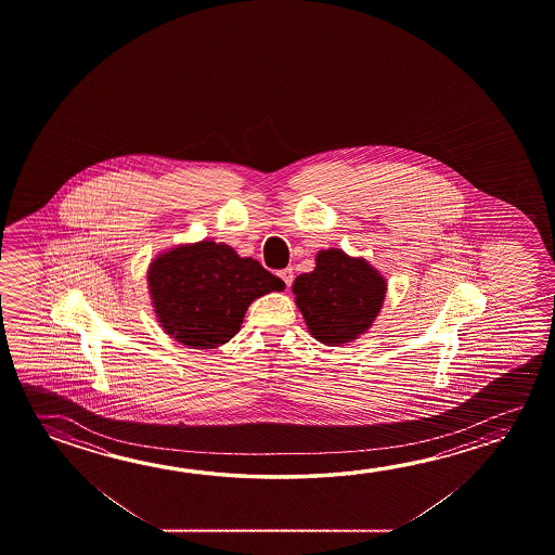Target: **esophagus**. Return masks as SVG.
Instances as JSON below:
<instances>
[{
	"instance_id": "1",
	"label": "esophagus",
	"mask_w": 555,
	"mask_h": 555,
	"mask_svg": "<svg viewBox=\"0 0 555 555\" xmlns=\"http://www.w3.org/2000/svg\"><path fill=\"white\" fill-rule=\"evenodd\" d=\"M279 276H281L282 281H284V284H286V286H291L292 281H294V271H292V267H286V269H282L281 273H279Z\"/></svg>"
}]
</instances>
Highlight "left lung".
Returning a JSON list of instances; mask_svg holds the SVG:
<instances>
[{
	"mask_svg": "<svg viewBox=\"0 0 555 555\" xmlns=\"http://www.w3.org/2000/svg\"><path fill=\"white\" fill-rule=\"evenodd\" d=\"M309 333L328 346L346 345L367 333L382 311L387 281L362 257L323 249L311 273L292 284Z\"/></svg>",
	"mask_w": 555,
	"mask_h": 555,
	"instance_id": "8db88e82",
	"label": "left lung"
}]
</instances>
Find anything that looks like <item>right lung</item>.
Listing matches in <instances>:
<instances>
[{
	"instance_id": "right-lung-1",
	"label": "right lung",
	"mask_w": 555,
	"mask_h": 555,
	"mask_svg": "<svg viewBox=\"0 0 555 555\" xmlns=\"http://www.w3.org/2000/svg\"><path fill=\"white\" fill-rule=\"evenodd\" d=\"M146 279L158 323L190 348L224 345L240 331L251 301L284 288L259 261L210 240L158 255Z\"/></svg>"
}]
</instances>
